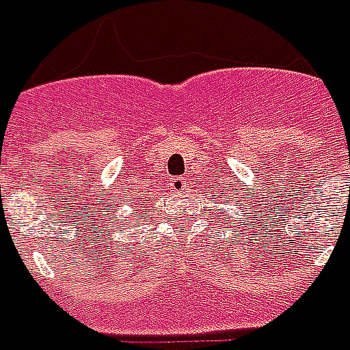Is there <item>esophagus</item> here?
<instances>
[{
    "label": "esophagus",
    "instance_id": "34e87169",
    "mask_svg": "<svg viewBox=\"0 0 350 350\" xmlns=\"http://www.w3.org/2000/svg\"><path fill=\"white\" fill-rule=\"evenodd\" d=\"M169 185L174 192H183L187 189V180H183V178H172Z\"/></svg>",
    "mask_w": 350,
    "mask_h": 350
}]
</instances>
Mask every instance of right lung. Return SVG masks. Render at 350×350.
I'll return each mask as SVG.
<instances>
[{
    "label": "right lung",
    "instance_id": "obj_1",
    "mask_svg": "<svg viewBox=\"0 0 350 350\" xmlns=\"http://www.w3.org/2000/svg\"><path fill=\"white\" fill-rule=\"evenodd\" d=\"M139 213H142V214L137 216V219H143V216H145V214L148 213V208L145 207V203H142V205H139Z\"/></svg>",
    "mask_w": 350,
    "mask_h": 350
}]
</instances>
